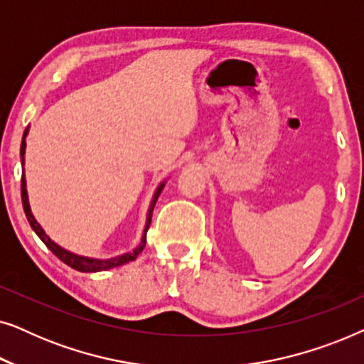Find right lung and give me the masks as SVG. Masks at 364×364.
<instances>
[{"label": "right lung", "instance_id": "add662e5", "mask_svg": "<svg viewBox=\"0 0 364 364\" xmlns=\"http://www.w3.org/2000/svg\"><path fill=\"white\" fill-rule=\"evenodd\" d=\"M28 136V129L24 131L23 134V141H21V164L24 166V149H26V139ZM166 186V182H162L161 186L157 187L156 193H154V198L151 202V207H149V212H147V220H146V228H144V233H142V238H141V243L134 248V250L127 252V253H122V255L119 257H114V258H107V260H99V258H89V257H81V255H76V253L73 252H68L64 250L63 247H59L58 243H54L51 238H49L44 230L41 228V225L36 222V218L33 217L31 213V208H29V202H28V191H26V178H24V173L21 177V198H23V208H24V213H26V218L29 222V225L34 232H36V235L41 238L44 245H46L49 250H51L54 255H56L59 260L66 263L68 267L74 268V270L77 272H84V273H92V272H102V270H109V268H114V267H121L124 263H129L132 260H136L139 253L144 250V247H146V235H147V230H149V225H151V220H152V212H154V207H156V202L159 196H161L162 188Z\"/></svg>", "mask_w": 364, "mask_h": 364}]
</instances>
